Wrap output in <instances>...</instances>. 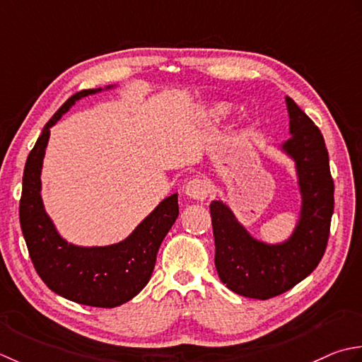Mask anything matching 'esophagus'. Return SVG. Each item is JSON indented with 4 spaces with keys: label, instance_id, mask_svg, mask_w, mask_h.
Here are the masks:
<instances>
[{
    "label": "esophagus",
    "instance_id": "esophagus-1",
    "mask_svg": "<svg viewBox=\"0 0 362 362\" xmlns=\"http://www.w3.org/2000/svg\"><path fill=\"white\" fill-rule=\"evenodd\" d=\"M209 194V182L204 178H192L186 184V195L194 200H204Z\"/></svg>",
    "mask_w": 362,
    "mask_h": 362
}]
</instances>
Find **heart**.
<instances>
[{
	"label": "heart",
	"instance_id": "heart-1",
	"mask_svg": "<svg viewBox=\"0 0 362 362\" xmlns=\"http://www.w3.org/2000/svg\"><path fill=\"white\" fill-rule=\"evenodd\" d=\"M230 114V106L226 105H216L209 109L208 112V122L211 123H218L222 122L225 117Z\"/></svg>",
	"mask_w": 362,
	"mask_h": 362
}]
</instances>
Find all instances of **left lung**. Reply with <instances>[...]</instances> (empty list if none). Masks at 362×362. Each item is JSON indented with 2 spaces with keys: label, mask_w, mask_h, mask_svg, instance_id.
Listing matches in <instances>:
<instances>
[{
  "label": "left lung",
  "mask_w": 362,
  "mask_h": 362,
  "mask_svg": "<svg viewBox=\"0 0 362 362\" xmlns=\"http://www.w3.org/2000/svg\"><path fill=\"white\" fill-rule=\"evenodd\" d=\"M292 137L283 148L297 162L303 197L300 222L281 245H265L239 225L222 202L209 206L216 269L228 289L248 298L267 300L292 289L319 265L327 250L334 211V182L320 129L287 97Z\"/></svg>",
  "instance_id": "obj_1"
}]
</instances>
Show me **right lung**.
<instances>
[{"label": "right lung", "mask_w": 362, "mask_h": 362, "mask_svg": "<svg viewBox=\"0 0 362 362\" xmlns=\"http://www.w3.org/2000/svg\"><path fill=\"white\" fill-rule=\"evenodd\" d=\"M100 90L88 88L71 95L51 117L29 151L20 198V226L34 269L51 291L79 305L115 308L136 297L150 281L158 250L180 208L178 194L167 197L128 239L109 247H75L57 234L40 198V172L49 128L75 101Z\"/></svg>", "instance_id": "right-lung-1"}]
</instances>
